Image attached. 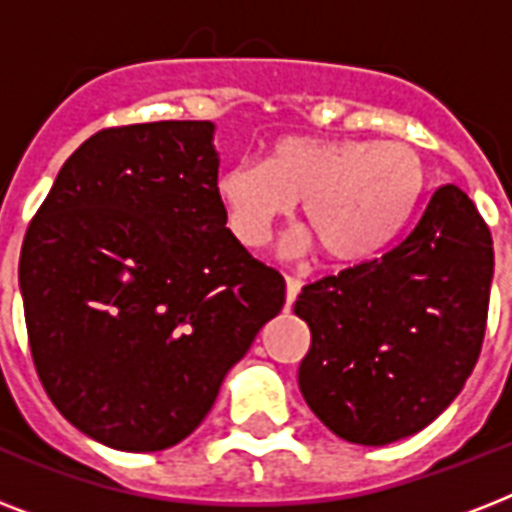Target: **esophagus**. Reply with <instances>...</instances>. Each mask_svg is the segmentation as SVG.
Returning a JSON list of instances; mask_svg holds the SVG:
<instances>
[{
	"mask_svg": "<svg viewBox=\"0 0 512 512\" xmlns=\"http://www.w3.org/2000/svg\"><path fill=\"white\" fill-rule=\"evenodd\" d=\"M284 281H287V305L295 303V297L300 295V289H303V281L297 279V276H284Z\"/></svg>",
	"mask_w": 512,
	"mask_h": 512,
	"instance_id": "34e87169",
	"label": "esophagus"
}]
</instances>
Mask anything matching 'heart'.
<instances>
[{
  "label": "heart",
  "instance_id": "obj_1",
  "mask_svg": "<svg viewBox=\"0 0 512 512\" xmlns=\"http://www.w3.org/2000/svg\"><path fill=\"white\" fill-rule=\"evenodd\" d=\"M420 154L401 140L281 138L265 156L236 159L215 183L225 223L244 247L263 244L271 225L297 199L308 225L292 233L289 252L319 244L329 263L353 265L377 255L420 199Z\"/></svg>",
  "mask_w": 512,
  "mask_h": 512
}]
</instances>
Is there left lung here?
<instances>
[{
  "mask_svg": "<svg viewBox=\"0 0 512 512\" xmlns=\"http://www.w3.org/2000/svg\"><path fill=\"white\" fill-rule=\"evenodd\" d=\"M492 233L457 185L430 193L382 257L313 281L295 313L311 327L300 393L350 444L414 436L452 404L481 353Z\"/></svg>",
  "mask_w": 512,
  "mask_h": 512,
  "instance_id": "obj_1",
  "label": "left lung"
}]
</instances>
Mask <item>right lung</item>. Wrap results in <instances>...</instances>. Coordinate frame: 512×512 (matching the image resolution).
Instances as JSON below:
<instances>
[{
    "instance_id": "obj_1",
    "label": "right lung",
    "mask_w": 512,
    "mask_h": 512,
    "mask_svg": "<svg viewBox=\"0 0 512 512\" xmlns=\"http://www.w3.org/2000/svg\"><path fill=\"white\" fill-rule=\"evenodd\" d=\"M212 122L111 127L60 167L20 249L39 380L84 436L159 452L191 436L284 305L225 228Z\"/></svg>"
}]
</instances>
